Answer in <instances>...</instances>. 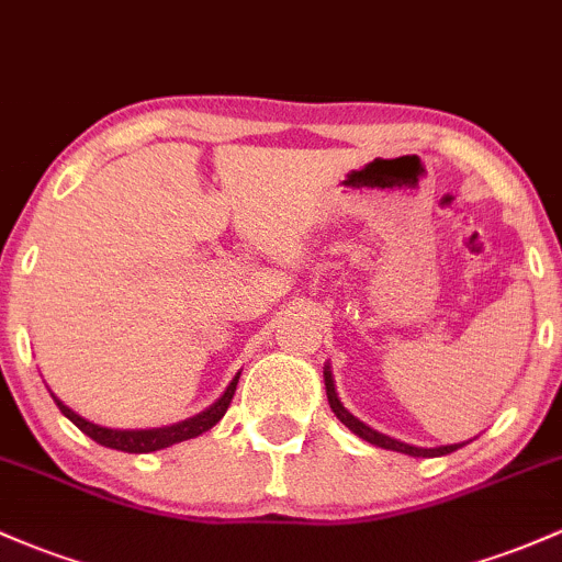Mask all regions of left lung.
<instances>
[{
    "mask_svg": "<svg viewBox=\"0 0 562 562\" xmlns=\"http://www.w3.org/2000/svg\"><path fill=\"white\" fill-rule=\"evenodd\" d=\"M324 385H327V400H329L331 413L337 415V420H340V424H346V426L351 428V431L356 434V437L367 439V442H370V445H378V448H383V450L404 452V456H415V458L448 456V452L463 448V442H458V445H442V448H415V445L400 442V439H394V437H385V434H380V431H375V428H370V426L364 424V420H359V418H356V415H351L346 407H342L340 396H337V391H335V378H331L329 364L324 367Z\"/></svg>",
    "mask_w": 562,
    "mask_h": 562,
    "instance_id": "8db88e82",
    "label": "left lung"
}]
</instances>
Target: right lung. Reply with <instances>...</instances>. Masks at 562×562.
Segmentation results:
<instances>
[{"label":"right lung","instance_id":"obj_1","mask_svg":"<svg viewBox=\"0 0 562 562\" xmlns=\"http://www.w3.org/2000/svg\"><path fill=\"white\" fill-rule=\"evenodd\" d=\"M238 375L233 378V383L227 385L225 394L211 404L209 409H203V413L192 415V418H187V420H179V424H173V426H160V428H106L99 424H90V420L82 418V415H77L75 409L66 407V404L58 400L56 394H50V396L66 418L80 428L82 434H88L93 442L104 445V448H112V450H123V452H155L162 448H171V445H177V442H184V439L201 437V434L209 431L211 426L220 424L222 415L227 413V407H231V402H233L235 385H238Z\"/></svg>","mask_w":562,"mask_h":562}]
</instances>
